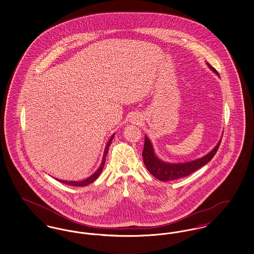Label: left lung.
Masks as SVG:
<instances>
[{
	"mask_svg": "<svg viewBox=\"0 0 254 254\" xmlns=\"http://www.w3.org/2000/svg\"><path fill=\"white\" fill-rule=\"evenodd\" d=\"M206 64L210 70H212L217 76H219V73L216 71L214 67H212L208 63H206ZM221 140L222 138L218 142L217 145L211 149V151H209L203 157L198 158L189 162H185V163H169L158 157L154 151L151 141L147 138V136H145V145L142 153L143 160L145 163V168L154 177H156L158 180L170 181V180L179 179V178L190 175L197 169L206 165L216 154Z\"/></svg>",
	"mask_w": 254,
	"mask_h": 254,
	"instance_id": "8db88e82",
	"label": "left lung"
}]
</instances>
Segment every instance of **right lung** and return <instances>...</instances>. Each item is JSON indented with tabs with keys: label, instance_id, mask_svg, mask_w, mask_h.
<instances>
[{
	"label": "right lung",
	"instance_id": "1",
	"mask_svg": "<svg viewBox=\"0 0 254 254\" xmlns=\"http://www.w3.org/2000/svg\"><path fill=\"white\" fill-rule=\"evenodd\" d=\"M114 135H115V134H112V136L110 137L109 142L107 143V145H106V148H105V151H104V155H103L102 163H101V165H100L99 169H97L96 171H95L92 175H90L89 177H87L86 179L83 180V181H64V180H60V179H56V180H57V181L61 182V183H64V184H65V185L72 186V187H85V186H87V185L91 184L92 182L95 181L97 178L100 176L101 172L103 171L104 166H105V163H106V156H107V154H108V152H109V145H110L111 141L113 140Z\"/></svg>",
	"mask_w": 254,
	"mask_h": 254
}]
</instances>
